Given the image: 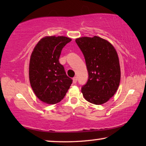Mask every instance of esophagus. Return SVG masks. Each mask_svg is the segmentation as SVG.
Segmentation results:
<instances>
[{"label":"esophagus","mask_w":146,"mask_h":146,"mask_svg":"<svg viewBox=\"0 0 146 146\" xmlns=\"http://www.w3.org/2000/svg\"><path fill=\"white\" fill-rule=\"evenodd\" d=\"M72 80H73V83L74 84L76 83V82H77V77H74L73 79H72Z\"/></svg>","instance_id":"34e87169"}]
</instances>
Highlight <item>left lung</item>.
<instances>
[{
  "label": "left lung",
  "instance_id": "left-lung-1",
  "mask_svg": "<svg viewBox=\"0 0 146 146\" xmlns=\"http://www.w3.org/2000/svg\"><path fill=\"white\" fill-rule=\"evenodd\" d=\"M76 42L84 56L89 76L82 87L83 96L94 104H103L113 96L120 82L117 52L110 42L97 36L78 38Z\"/></svg>",
  "mask_w": 146,
  "mask_h": 146
}]
</instances>
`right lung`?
Masks as SVG:
<instances>
[{"mask_svg": "<svg viewBox=\"0 0 146 146\" xmlns=\"http://www.w3.org/2000/svg\"><path fill=\"white\" fill-rule=\"evenodd\" d=\"M71 40L63 36H47L40 40L33 49L29 63V80L36 96L44 103L60 102L72 82L59 62L62 50Z\"/></svg>", "mask_w": 146, "mask_h": 146, "instance_id": "obj_1", "label": "right lung"}]
</instances>
